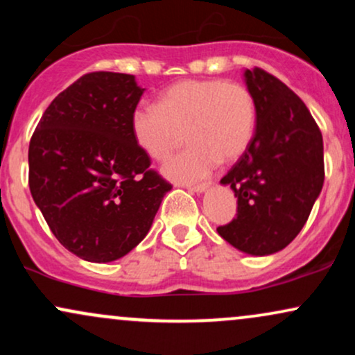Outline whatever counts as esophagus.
Instances as JSON below:
<instances>
[{"label": "esophagus", "mask_w": 355, "mask_h": 355, "mask_svg": "<svg viewBox=\"0 0 355 355\" xmlns=\"http://www.w3.org/2000/svg\"><path fill=\"white\" fill-rule=\"evenodd\" d=\"M210 187V182H205V183H197V185H187V189L190 191H197V193H202V191H205L207 189Z\"/></svg>", "instance_id": "1"}]
</instances>
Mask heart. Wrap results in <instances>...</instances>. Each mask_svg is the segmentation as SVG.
I'll use <instances>...</instances> for the list:
<instances>
[{
	"instance_id": "obj_1",
	"label": "heart",
	"mask_w": 355,
	"mask_h": 355,
	"mask_svg": "<svg viewBox=\"0 0 355 355\" xmlns=\"http://www.w3.org/2000/svg\"><path fill=\"white\" fill-rule=\"evenodd\" d=\"M255 98L243 83L225 80H183L166 88L157 105H138L130 126L146 157L164 162L182 144L190 145L164 166L175 182L207 177L222 162H235L250 144Z\"/></svg>"
}]
</instances>
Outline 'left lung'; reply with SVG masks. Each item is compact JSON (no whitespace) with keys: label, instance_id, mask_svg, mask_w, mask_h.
Instances as JSON below:
<instances>
[{"label":"left lung","instance_id":"obj_1","mask_svg":"<svg viewBox=\"0 0 355 355\" xmlns=\"http://www.w3.org/2000/svg\"><path fill=\"white\" fill-rule=\"evenodd\" d=\"M255 98L250 144L222 183L237 197V214L217 232L252 255L282 250L307 222L324 185V141L305 103L274 75L245 70Z\"/></svg>","mask_w":355,"mask_h":355}]
</instances>
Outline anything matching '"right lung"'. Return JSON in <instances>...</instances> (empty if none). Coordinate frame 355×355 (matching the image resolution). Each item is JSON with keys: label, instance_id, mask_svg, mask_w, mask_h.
<instances>
[{"label": "right lung", "instance_id": "obj_1", "mask_svg": "<svg viewBox=\"0 0 355 355\" xmlns=\"http://www.w3.org/2000/svg\"><path fill=\"white\" fill-rule=\"evenodd\" d=\"M141 93L133 75L87 73L51 101L30 140L33 200L61 245L88 262L133 250L172 189L133 138Z\"/></svg>", "mask_w": 355, "mask_h": 355}]
</instances>
